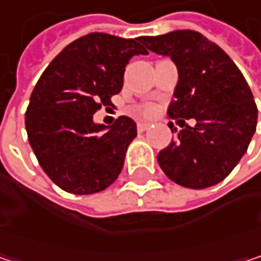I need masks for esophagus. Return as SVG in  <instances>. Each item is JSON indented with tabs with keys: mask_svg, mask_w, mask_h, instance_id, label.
Returning a JSON list of instances; mask_svg holds the SVG:
<instances>
[{
	"mask_svg": "<svg viewBox=\"0 0 261 261\" xmlns=\"http://www.w3.org/2000/svg\"><path fill=\"white\" fill-rule=\"evenodd\" d=\"M149 128V122H139L137 124V130L139 131H145Z\"/></svg>",
	"mask_w": 261,
	"mask_h": 261,
	"instance_id": "esophagus-1",
	"label": "esophagus"
}]
</instances>
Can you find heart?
Returning <instances> with one entry per match:
<instances>
[{
	"instance_id": "heart-1",
	"label": "heart",
	"mask_w": 261,
	"mask_h": 261,
	"mask_svg": "<svg viewBox=\"0 0 261 261\" xmlns=\"http://www.w3.org/2000/svg\"><path fill=\"white\" fill-rule=\"evenodd\" d=\"M146 112H151V110H146Z\"/></svg>"
}]
</instances>
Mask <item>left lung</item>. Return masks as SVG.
Instances as JSON below:
<instances>
[{"instance_id": "obj_1", "label": "left lung", "mask_w": 261, "mask_h": 261, "mask_svg": "<svg viewBox=\"0 0 261 261\" xmlns=\"http://www.w3.org/2000/svg\"><path fill=\"white\" fill-rule=\"evenodd\" d=\"M142 42L177 66L169 118L182 117V124L190 118L196 121L157 154L160 168L172 181L190 189L221 182L246 152L257 127L258 112L246 80L228 54L198 31L143 36Z\"/></svg>"}]
</instances>
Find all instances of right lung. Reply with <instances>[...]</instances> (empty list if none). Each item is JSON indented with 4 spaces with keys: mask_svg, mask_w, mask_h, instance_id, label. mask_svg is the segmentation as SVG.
I'll return each mask as SVG.
<instances>
[{
    "mask_svg": "<svg viewBox=\"0 0 261 261\" xmlns=\"http://www.w3.org/2000/svg\"><path fill=\"white\" fill-rule=\"evenodd\" d=\"M142 43V37L89 33L69 43L34 86L25 113L28 142L60 189L96 193L121 174L136 122L121 116L106 127L93 115L121 92L131 57L148 54Z\"/></svg>",
    "mask_w": 261,
    "mask_h": 261,
    "instance_id": "obj_1",
    "label": "right lung"
}]
</instances>
